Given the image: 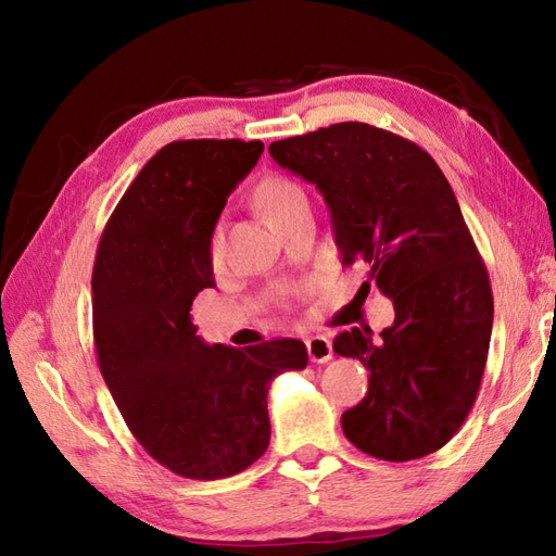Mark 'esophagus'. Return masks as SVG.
<instances>
[{"label":"esophagus","mask_w":556,"mask_h":556,"mask_svg":"<svg viewBox=\"0 0 556 556\" xmlns=\"http://www.w3.org/2000/svg\"><path fill=\"white\" fill-rule=\"evenodd\" d=\"M306 348H308V357L311 362L315 364H327L331 357H333V348H331V341L327 339V336H311V339L306 341Z\"/></svg>","instance_id":"obj_1"}]
</instances>
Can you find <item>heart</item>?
Wrapping results in <instances>:
<instances>
[{
    "label": "heart",
    "mask_w": 556,
    "mask_h": 556,
    "mask_svg": "<svg viewBox=\"0 0 556 556\" xmlns=\"http://www.w3.org/2000/svg\"><path fill=\"white\" fill-rule=\"evenodd\" d=\"M304 201H308L304 188L285 176H268L260 182V188H257V204L262 206L264 215L268 217V223L271 225L278 223L280 217L292 213L299 204H304ZM208 252H211V260H215V262L220 260V252H223L220 229H215L211 233Z\"/></svg>",
    "instance_id": "heart-1"
}]
</instances>
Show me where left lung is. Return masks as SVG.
<instances>
[{"label":"left lung","mask_w":556,"mask_h":556,"mask_svg":"<svg viewBox=\"0 0 556 556\" xmlns=\"http://www.w3.org/2000/svg\"><path fill=\"white\" fill-rule=\"evenodd\" d=\"M313 182L331 213L343 264L362 260L392 299L394 323L336 336L359 359L368 392L343 413L348 441L384 462L441 450L464 425L490 352L494 299L484 262L447 178L413 141L366 123H339L268 146Z\"/></svg>","instance_id":"obj_1"}]
</instances>
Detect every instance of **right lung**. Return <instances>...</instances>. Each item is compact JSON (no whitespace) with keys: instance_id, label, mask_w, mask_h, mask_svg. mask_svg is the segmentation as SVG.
Returning <instances> with one entry per match:
<instances>
[{"instance_id":"1","label":"right lung","mask_w":556,"mask_h":556,"mask_svg":"<svg viewBox=\"0 0 556 556\" xmlns=\"http://www.w3.org/2000/svg\"><path fill=\"white\" fill-rule=\"evenodd\" d=\"M262 141H174L134 178L97 248L92 329L99 371L143 450L192 480H220L268 447L271 380L308 364L296 339L208 345L190 308L213 288L211 233Z\"/></svg>"}]
</instances>
